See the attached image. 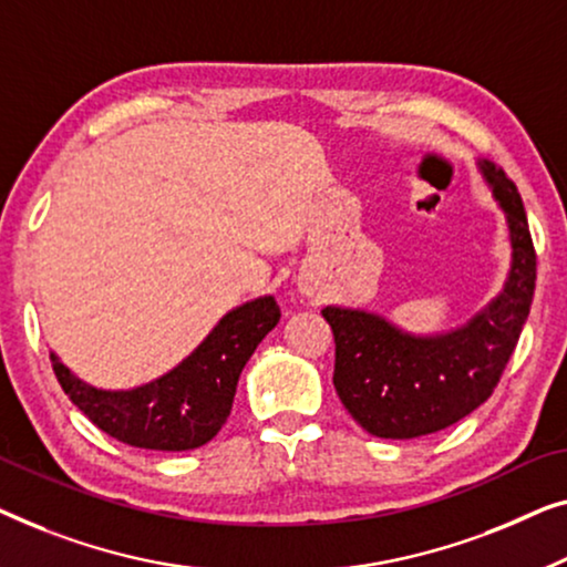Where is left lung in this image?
Wrapping results in <instances>:
<instances>
[{
  "mask_svg": "<svg viewBox=\"0 0 567 567\" xmlns=\"http://www.w3.org/2000/svg\"><path fill=\"white\" fill-rule=\"evenodd\" d=\"M481 169L504 207L514 249L504 292L483 313L465 329L419 339L364 310H321L337 344L333 388L357 424L380 440L442 432L488 401L529 316L537 254L519 189L496 164Z\"/></svg>",
  "mask_w": 567,
  "mask_h": 567,
  "instance_id": "obj_1",
  "label": "left lung"
}]
</instances>
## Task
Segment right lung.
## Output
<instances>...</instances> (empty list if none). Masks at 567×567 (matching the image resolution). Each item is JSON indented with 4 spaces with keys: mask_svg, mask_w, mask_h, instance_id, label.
<instances>
[{
    "mask_svg": "<svg viewBox=\"0 0 567 567\" xmlns=\"http://www.w3.org/2000/svg\"><path fill=\"white\" fill-rule=\"evenodd\" d=\"M280 321L275 298H259L220 318L200 347L169 374L133 390H97L51 354L71 403L113 440L141 450L185 452L203 446L226 424L238 374Z\"/></svg>",
    "mask_w": 567,
    "mask_h": 567,
    "instance_id": "1",
    "label": "right lung"
}]
</instances>
